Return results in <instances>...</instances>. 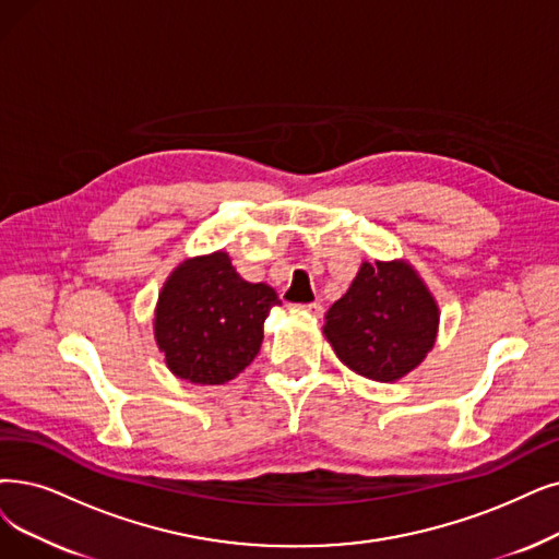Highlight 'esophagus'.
Listing matches in <instances>:
<instances>
[{
    "instance_id": "obj_1",
    "label": "esophagus",
    "mask_w": 559,
    "mask_h": 559,
    "mask_svg": "<svg viewBox=\"0 0 559 559\" xmlns=\"http://www.w3.org/2000/svg\"><path fill=\"white\" fill-rule=\"evenodd\" d=\"M298 309H302V311H307L309 317H321L323 314V305L321 302H307V305H296Z\"/></svg>"
}]
</instances>
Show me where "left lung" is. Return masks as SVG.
<instances>
[{"instance_id":"8db88e82","label":"left lung","mask_w":559,"mask_h":559,"mask_svg":"<svg viewBox=\"0 0 559 559\" xmlns=\"http://www.w3.org/2000/svg\"><path fill=\"white\" fill-rule=\"evenodd\" d=\"M323 332L340 360L371 381L413 371L433 348L438 307L408 263H362Z\"/></svg>"}]
</instances>
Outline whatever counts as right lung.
Returning <instances> with one entry per match:
<instances>
[{"instance_id": "1", "label": "right lung", "mask_w": 559, "mask_h": 559, "mask_svg": "<svg viewBox=\"0 0 559 559\" xmlns=\"http://www.w3.org/2000/svg\"><path fill=\"white\" fill-rule=\"evenodd\" d=\"M282 305L267 284L245 282L225 252L181 263L155 309V340L183 381L222 385L248 367L263 323Z\"/></svg>"}]
</instances>
